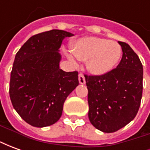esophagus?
<instances>
[{
	"mask_svg": "<svg viewBox=\"0 0 150 150\" xmlns=\"http://www.w3.org/2000/svg\"><path fill=\"white\" fill-rule=\"evenodd\" d=\"M79 83H80L81 84H84L85 83H86V81H85V77L83 76V74H81V73L79 75Z\"/></svg>",
	"mask_w": 150,
	"mask_h": 150,
	"instance_id": "esophagus-1",
	"label": "esophagus"
}]
</instances>
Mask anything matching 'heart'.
Here are the masks:
<instances>
[{
    "mask_svg": "<svg viewBox=\"0 0 150 150\" xmlns=\"http://www.w3.org/2000/svg\"><path fill=\"white\" fill-rule=\"evenodd\" d=\"M74 54L78 59L87 62V67L93 74L103 75L118 63L121 48L117 42L100 38H81L75 44ZM68 59L75 62V56L67 54Z\"/></svg>",
    "mask_w": 150,
    "mask_h": 150,
    "instance_id": "1",
    "label": "heart"
}]
</instances>
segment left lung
I'll return each instance as SVG.
<instances>
[{
    "instance_id": "8db88e82",
    "label": "left lung",
    "mask_w": 150,
    "mask_h": 150,
    "mask_svg": "<svg viewBox=\"0 0 150 150\" xmlns=\"http://www.w3.org/2000/svg\"><path fill=\"white\" fill-rule=\"evenodd\" d=\"M122 59L116 68L100 75L85 74L91 125L114 132L135 118L143 90V67L129 44L119 42Z\"/></svg>"
}]
</instances>
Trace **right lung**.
I'll use <instances>...</instances> for the list:
<instances>
[{"mask_svg": "<svg viewBox=\"0 0 150 150\" xmlns=\"http://www.w3.org/2000/svg\"><path fill=\"white\" fill-rule=\"evenodd\" d=\"M73 34L51 30L35 34L15 56L9 82L12 104L22 119L34 127H46L61 117L63 104L79 85L78 71L59 68V49Z\"/></svg>", "mask_w": 150, "mask_h": 150, "instance_id": "obj_1", "label": "right lung"}]
</instances>
